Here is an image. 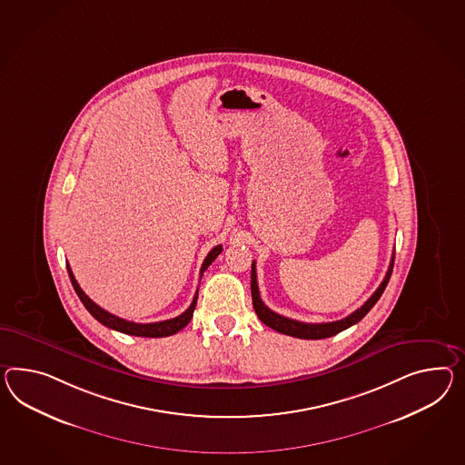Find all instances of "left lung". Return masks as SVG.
Segmentation results:
<instances>
[{"label":"left lung","mask_w":465,"mask_h":465,"mask_svg":"<svg viewBox=\"0 0 465 465\" xmlns=\"http://www.w3.org/2000/svg\"><path fill=\"white\" fill-rule=\"evenodd\" d=\"M393 262L394 256L391 258L388 273L384 276L381 285L371 295L370 300L361 309L352 312L351 315H347L342 321L327 322V323H305V322L293 321V319L283 317V315L276 313L273 310L268 309L262 303V297H260V290H258V280H256V262H252V264H251V297H252V307H254L256 315L260 317V321L264 325L272 327L276 332L292 335V337H297V339H313V341L315 339H327V337H332L335 333L342 332L345 329H349L351 325L358 323L374 307V303L381 298L382 292H384V288H386L390 278H391Z\"/></svg>","instance_id":"1"}]
</instances>
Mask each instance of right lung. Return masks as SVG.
<instances>
[{"label":"right lung","mask_w":465,"mask_h":465,"mask_svg":"<svg viewBox=\"0 0 465 465\" xmlns=\"http://www.w3.org/2000/svg\"><path fill=\"white\" fill-rule=\"evenodd\" d=\"M221 251H223L221 244L209 251V254L205 256L203 266H201V278H203V272H205V270L213 264L215 258L221 254ZM67 272H69V278H71L72 286H74L77 297L81 298L84 307L94 317L95 321L101 322L103 325H106V327L113 329V331L128 333V335H136V337H168V335H173V333L182 331V329L191 322L193 310H195V305H197L199 290L195 292V297L192 300L191 307L185 310L179 317H175V319L153 322V323H136V322L124 321V319H120V317L109 313L106 310L101 309L99 305H95L94 302L84 293L83 288L75 282V278H74V273H72L69 264H67Z\"/></svg>","instance_id":"obj_1"}]
</instances>
